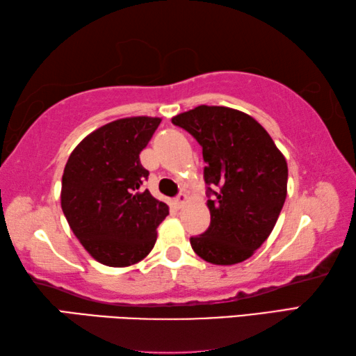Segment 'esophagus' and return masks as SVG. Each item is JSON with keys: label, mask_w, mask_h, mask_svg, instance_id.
<instances>
[{"label": "esophagus", "mask_w": 356, "mask_h": 356, "mask_svg": "<svg viewBox=\"0 0 356 356\" xmlns=\"http://www.w3.org/2000/svg\"><path fill=\"white\" fill-rule=\"evenodd\" d=\"M186 200H188V196H186L185 193H180V195H177L176 197V206L180 209L186 202Z\"/></svg>", "instance_id": "34e87169"}]
</instances>
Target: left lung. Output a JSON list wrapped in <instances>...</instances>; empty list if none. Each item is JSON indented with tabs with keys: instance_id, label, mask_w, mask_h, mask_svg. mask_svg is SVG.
I'll use <instances>...</instances> for the list:
<instances>
[{
	"instance_id": "left-lung-1",
	"label": "left lung",
	"mask_w": 356,
	"mask_h": 356,
	"mask_svg": "<svg viewBox=\"0 0 356 356\" xmlns=\"http://www.w3.org/2000/svg\"><path fill=\"white\" fill-rule=\"evenodd\" d=\"M202 147L210 226L193 251L215 265L243 262L268 238L287 196V163L256 119L201 105L172 118Z\"/></svg>"
}]
</instances>
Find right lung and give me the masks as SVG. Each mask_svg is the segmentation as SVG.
Returning a JSON list of instances; mask_svg holds the SVG:
<instances>
[{"mask_svg": "<svg viewBox=\"0 0 356 356\" xmlns=\"http://www.w3.org/2000/svg\"><path fill=\"white\" fill-rule=\"evenodd\" d=\"M160 118L113 120L89 134L63 174L61 207L89 254L108 267H129L154 248L156 227L170 213L143 190L149 171L140 161Z\"/></svg>", "mask_w": 356, "mask_h": 356, "instance_id": "add662e5", "label": "right lung"}]
</instances>
